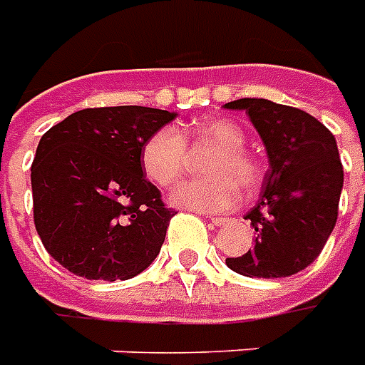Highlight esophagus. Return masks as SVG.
I'll return each instance as SVG.
<instances>
[{"label":"esophagus","mask_w":365,"mask_h":365,"mask_svg":"<svg viewBox=\"0 0 365 365\" xmlns=\"http://www.w3.org/2000/svg\"><path fill=\"white\" fill-rule=\"evenodd\" d=\"M227 221H229V217H217V215H215V217H211V223H213V225H225Z\"/></svg>","instance_id":"1"}]
</instances>
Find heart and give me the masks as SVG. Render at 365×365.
Masks as SVG:
<instances>
[{
  "label": "heart",
  "mask_w": 365,
  "mask_h": 365,
  "mask_svg": "<svg viewBox=\"0 0 365 365\" xmlns=\"http://www.w3.org/2000/svg\"><path fill=\"white\" fill-rule=\"evenodd\" d=\"M187 144L215 148V152L203 168L209 178L180 183L170 193V201L175 207L223 213L239 203L241 190L255 191L261 185L262 165L245 150L247 136L243 128L225 118L203 120L182 130L172 126L156 130L140 150L144 175L158 187L174 185L187 164Z\"/></svg>",
  "instance_id": "obj_1"
}]
</instances>
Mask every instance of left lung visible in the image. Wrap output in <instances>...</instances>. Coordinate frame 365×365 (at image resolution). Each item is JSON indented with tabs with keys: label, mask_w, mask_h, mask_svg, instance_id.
Instances as JSON below:
<instances>
[{
	"label": "left lung",
	"mask_w": 365,
	"mask_h": 365,
	"mask_svg": "<svg viewBox=\"0 0 365 365\" xmlns=\"http://www.w3.org/2000/svg\"><path fill=\"white\" fill-rule=\"evenodd\" d=\"M225 108L249 114L269 156L261 200L245 215L253 249L225 259L227 267L257 279L290 277L316 261L338 219L344 168L336 138L308 112L264 98Z\"/></svg>",
	"instance_id": "obj_1"
}]
</instances>
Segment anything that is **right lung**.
I'll return each instance as SVG.
<instances>
[{
    "instance_id": "add662e5",
    "label": "right lung",
    "mask_w": 365,
    "mask_h": 365,
    "mask_svg": "<svg viewBox=\"0 0 365 365\" xmlns=\"http://www.w3.org/2000/svg\"><path fill=\"white\" fill-rule=\"evenodd\" d=\"M174 118L148 106L85 108L43 134L31 165L35 229L76 277L126 280L158 257L175 211L144 178L140 150Z\"/></svg>"
}]
</instances>
